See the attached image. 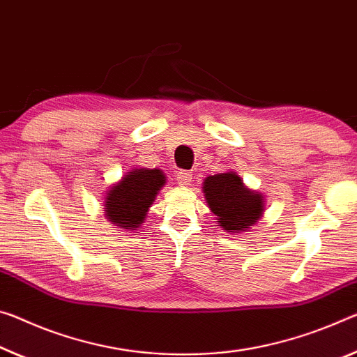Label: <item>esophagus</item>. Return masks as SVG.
I'll use <instances>...</instances> for the list:
<instances>
[{"label":"esophagus","instance_id":"1","mask_svg":"<svg viewBox=\"0 0 357 357\" xmlns=\"http://www.w3.org/2000/svg\"><path fill=\"white\" fill-rule=\"evenodd\" d=\"M176 179L181 185H189L192 183V173L184 172V169H179L176 173Z\"/></svg>","mask_w":357,"mask_h":357}]
</instances>
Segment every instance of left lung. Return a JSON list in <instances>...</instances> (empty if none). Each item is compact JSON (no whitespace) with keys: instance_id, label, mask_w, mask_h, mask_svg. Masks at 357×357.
<instances>
[{"instance_id":"1","label":"left lung","mask_w":357,"mask_h":357,"mask_svg":"<svg viewBox=\"0 0 357 357\" xmlns=\"http://www.w3.org/2000/svg\"><path fill=\"white\" fill-rule=\"evenodd\" d=\"M203 194L225 231L238 234L264 216V195L248 189L234 172L208 176L203 183Z\"/></svg>"}]
</instances>
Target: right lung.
Wrapping results in <instances>:
<instances>
[{"label":"right lung","mask_w":357,"mask_h":357,"mask_svg":"<svg viewBox=\"0 0 357 357\" xmlns=\"http://www.w3.org/2000/svg\"><path fill=\"white\" fill-rule=\"evenodd\" d=\"M167 179L162 169L133 168L106 192L105 216L117 227L137 230Z\"/></svg>","instance_id":"right-lung-1"}]
</instances>
